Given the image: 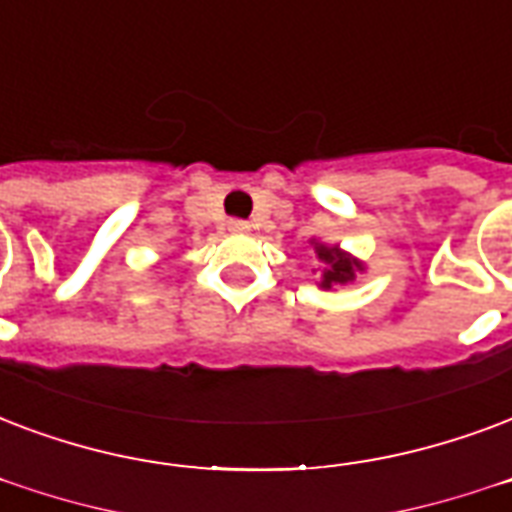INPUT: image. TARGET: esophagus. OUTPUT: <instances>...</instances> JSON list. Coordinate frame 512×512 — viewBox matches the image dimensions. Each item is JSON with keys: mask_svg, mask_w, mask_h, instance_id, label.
<instances>
[{"mask_svg": "<svg viewBox=\"0 0 512 512\" xmlns=\"http://www.w3.org/2000/svg\"><path fill=\"white\" fill-rule=\"evenodd\" d=\"M228 228L233 230V233H247V230H249V222H244V220H230V222H228Z\"/></svg>", "mask_w": 512, "mask_h": 512, "instance_id": "obj_1", "label": "esophagus"}]
</instances>
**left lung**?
<instances>
[{
    "label": "left lung",
    "instance_id": "left-lung-1",
    "mask_svg": "<svg viewBox=\"0 0 512 512\" xmlns=\"http://www.w3.org/2000/svg\"><path fill=\"white\" fill-rule=\"evenodd\" d=\"M308 244L314 249V255L319 257V263L325 265L322 268V279H319L322 290H333V287L354 282L357 273L365 271V263H362L360 257H354L351 252L338 247V244H325V241L319 239H311Z\"/></svg>",
    "mask_w": 512,
    "mask_h": 512
}]
</instances>
